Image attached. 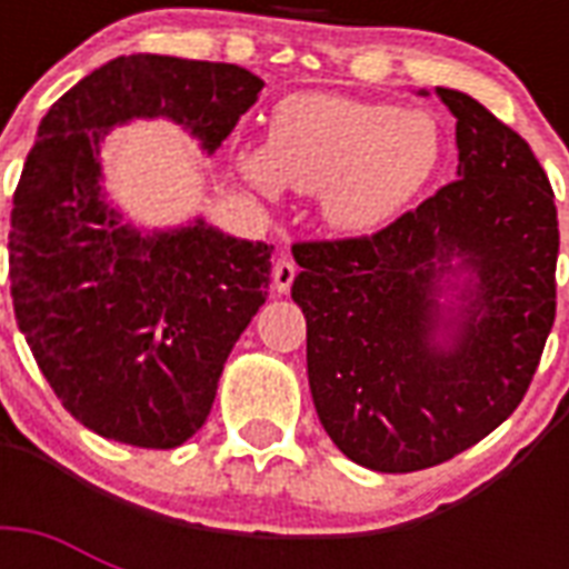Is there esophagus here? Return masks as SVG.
<instances>
[{"mask_svg": "<svg viewBox=\"0 0 569 569\" xmlns=\"http://www.w3.org/2000/svg\"><path fill=\"white\" fill-rule=\"evenodd\" d=\"M295 274H298V268H295L292 259H277L274 262V289L277 295H286L289 289H292V280Z\"/></svg>", "mask_w": 569, "mask_h": 569, "instance_id": "34e87169", "label": "esophagus"}]
</instances>
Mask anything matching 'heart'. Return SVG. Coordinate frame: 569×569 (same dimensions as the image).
<instances>
[{
    "label": "heart",
    "mask_w": 569,
    "mask_h": 569,
    "mask_svg": "<svg viewBox=\"0 0 569 569\" xmlns=\"http://www.w3.org/2000/svg\"><path fill=\"white\" fill-rule=\"evenodd\" d=\"M440 153V127L428 111L312 91L277 102L268 141L239 144L232 164L266 197L286 186L316 194L328 227L363 236L422 194Z\"/></svg>",
    "instance_id": "b5f03b06"
}]
</instances>
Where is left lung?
Masks as SVG:
<instances>
[{"label":"left lung","instance_id":"1","mask_svg":"<svg viewBox=\"0 0 569 569\" xmlns=\"http://www.w3.org/2000/svg\"><path fill=\"white\" fill-rule=\"evenodd\" d=\"M433 91L455 114L458 180L372 239L292 248L312 405L375 472L437 467L499 428L556 321L547 173L469 93Z\"/></svg>","mask_w":569,"mask_h":569}]
</instances>
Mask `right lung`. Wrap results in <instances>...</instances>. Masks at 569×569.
<instances>
[{"label": "right lung", "mask_w": 569, "mask_h": 569, "mask_svg": "<svg viewBox=\"0 0 569 569\" xmlns=\"http://www.w3.org/2000/svg\"><path fill=\"white\" fill-rule=\"evenodd\" d=\"M262 88L239 64L138 52L84 76L40 120L13 191V312L61 405L106 440L177 449L203 428L266 303L274 250L203 214L132 221L106 189V136L171 120L212 156Z\"/></svg>", "instance_id": "1"}]
</instances>
